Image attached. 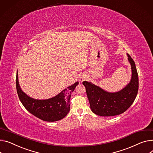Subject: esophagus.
I'll return each instance as SVG.
<instances>
[{
	"instance_id": "esophagus-1",
	"label": "esophagus",
	"mask_w": 153,
	"mask_h": 153,
	"mask_svg": "<svg viewBox=\"0 0 153 153\" xmlns=\"http://www.w3.org/2000/svg\"><path fill=\"white\" fill-rule=\"evenodd\" d=\"M86 78H87L86 76H85L84 74H82V75H81V76L79 77V80L80 82H82L83 80H85V79H86Z\"/></svg>"
}]
</instances>
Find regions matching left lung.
I'll use <instances>...</instances> for the list:
<instances>
[{"label": "left lung", "instance_id": "left-lung-1", "mask_svg": "<svg viewBox=\"0 0 153 153\" xmlns=\"http://www.w3.org/2000/svg\"><path fill=\"white\" fill-rule=\"evenodd\" d=\"M131 66L130 82L119 91L110 92L89 81H84L90 106L94 113L100 116H114L120 114L132 105L138 90V77L134 61L127 53Z\"/></svg>", "mask_w": 153, "mask_h": 153}]
</instances>
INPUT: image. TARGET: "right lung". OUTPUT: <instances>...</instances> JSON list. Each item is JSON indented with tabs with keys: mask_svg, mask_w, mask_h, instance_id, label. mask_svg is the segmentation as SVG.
Listing matches in <instances>:
<instances>
[{
	"mask_svg": "<svg viewBox=\"0 0 153 153\" xmlns=\"http://www.w3.org/2000/svg\"><path fill=\"white\" fill-rule=\"evenodd\" d=\"M79 84L77 81L63 90L56 96L45 100L34 99L30 97L20 87L18 71L16 86L18 97L24 107L34 116L44 121L55 122L63 119L70 110L69 100L71 93Z\"/></svg>",
	"mask_w": 153,
	"mask_h": 153,
	"instance_id": "1",
	"label": "right lung"
}]
</instances>
